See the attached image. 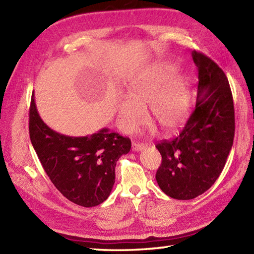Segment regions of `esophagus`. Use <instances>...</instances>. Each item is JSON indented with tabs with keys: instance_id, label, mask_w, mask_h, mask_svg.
Returning a JSON list of instances; mask_svg holds the SVG:
<instances>
[{
	"instance_id": "obj_1",
	"label": "esophagus",
	"mask_w": 254,
	"mask_h": 254,
	"mask_svg": "<svg viewBox=\"0 0 254 254\" xmlns=\"http://www.w3.org/2000/svg\"><path fill=\"white\" fill-rule=\"evenodd\" d=\"M145 147V145L142 144V143H133L132 144V149L134 150V152H141V150H143Z\"/></svg>"
}]
</instances>
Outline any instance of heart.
Segmentation results:
<instances>
[{
  "mask_svg": "<svg viewBox=\"0 0 254 254\" xmlns=\"http://www.w3.org/2000/svg\"><path fill=\"white\" fill-rule=\"evenodd\" d=\"M176 68L170 62L156 64L131 85L130 97L118 105L119 124L124 132L131 133L145 122L147 107L150 119L167 134L185 123L190 110V84L185 75L171 76Z\"/></svg>",
  "mask_w": 254,
  "mask_h": 254,
  "instance_id": "obj_1",
  "label": "heart"
}]
</instances>
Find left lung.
Masks as SVG:
<instances>
[{
	"label": "left lung",
	"mask_w": 254,
	"mask_h": 254,
	"mask_svg": "<svg viewBox=\"0 0 254 254\" xmlns=\"http://www.w3.org/2000/svg\"><path fill=\"white\" fill-rule=\"evenodd\" d=\"M198 72L197 100L179 136L156 145L161 165L156 172L159 188L176 199L201 195L217 180L233 147L235 109L223 69L194 50Z\"/></svg>",
	"instance_id": "obj_1"
}]
</instances>
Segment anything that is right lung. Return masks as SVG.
<instances>
[{"instance_id":"1","label":"right lung","mask_w":254,"mask_h":254,"mask_svg":"<svg viewBox=\"0 0 254 254\" xmlns=\"http://www.w3.org/2000/svg\"><path fill=\"white\" fill-rule=\"evenodd\" d=\"M29 135L53 185L69 201L84 207L101 204L116 181V165L131 149V141L109 128L87 136L53 131L38 113L34 93L29 109Z\"/></svg>"}]
</instances>
